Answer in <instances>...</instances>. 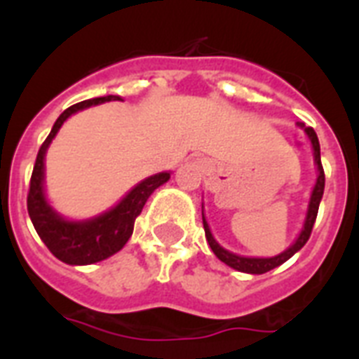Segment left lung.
<instances>
[{
    "label": "left lung",
    "instance_id": "obj_1",
    "mask_svg": "<svg viewBox=\"0 0 359 359\" xmlns=\"http://www.w3.org/2000/svg\"><path fill=\"white\" fill-rule=\"evenodd\" d=\"M298 124H300L302 128L306 130L307 137L311 140L313 154H315V163H317V168H318V177H317V184H315V188H313L311 201H309V208H307L304 229H302L300 236L296 238V242L290 245L289 250H285L283 253H279V255L276 257H268V259H255V257L235 255V253L224 250V248L214 240L212 233H210V229H208L207 219H205V214H203V227H205V236H207V242L208 245H210V250L214 251V255L218 257L219 261L225 262L227 266L235 268V270H238V272H245V273L270 272V270H273V268L279 266V264H283L285 261H289L296 251H300L302 248L306 245V242L309 240V236H311L313 225H315V219H317V214H318V205H320V199H323L324 182H326V179H324V169H323V163H320V145H318V137L317 134H315V130H313L311 126H306V124H302V123Z\"/></svg>",
    "mask_w": 359,
    "mask_h": 359
}]
</instances>
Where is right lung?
I'll return each instance as SVG.
<instances>
[{"mask_svg":"<svg viewBox=\"0 0 359 359\" xmlns=\"http://www.w3.org/2000/svg\"><path fill=\"white\" fill-rule=\"evenodd\" d=\"M109 100H121V97L108 95V97L91 98L83 100L74 106H70L59 115L52 132L48 134L44 143L39 149L36 154L35 168L31 173L29 194H27V212L33 222L36 235L46 244V248L57 257L59 261L67 264H93V262L104 261L119 250L128 242L134 231V222L140 216L147 199L158 186L169 180V173L152 175L149 179L141 180L140 184L128 191V196L123 201L114 207L102 216L87 219V222H69L63 219L57 212H53L52 207L46 203L44 197V154H46L48 145L57 134L61 124L69 119L70 115L86 109L89 106L100 102H109Z\"/></svg>","mask_w":359,"mask_h":359,"instance_id":"obj_1","label":"right lung"}]
</instances>
